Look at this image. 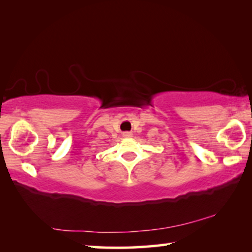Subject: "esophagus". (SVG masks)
<instances>
[{"label":"esophagus","instance_id":"obj_1","mask_svg":"<svg viewBox=\"0 0 252 252\" xmlns=\"http://www.w3.org/2000/svg\"><path fill=\"white\" fill-rule=\"evenodd\" d=\"M123 136H125V138H130V136H132V133L131 132H125V133H123Z\"/></svg>","mask_w":252,"mask_h":252}]
</instances>
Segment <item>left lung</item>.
<instances>
[{"label":"left lung","mask_w":252,"mask_h":252,"mask_svg":"<svg viewBox=\"0 0 252 252\" xmlns=\"http://www.w3.org/2000/svg\"><path fill=\"white\" fill-rule=\"evenodd\" d=\"M251 138H252V135H251Z\"/></svg>","instance_id":"8db88e82"}]
</instances>
